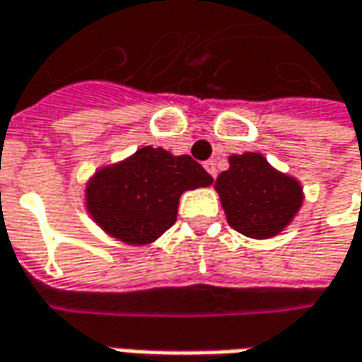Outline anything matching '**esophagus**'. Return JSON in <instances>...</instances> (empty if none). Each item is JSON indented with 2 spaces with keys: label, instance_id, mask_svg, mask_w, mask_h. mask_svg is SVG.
Masks as SVG:
<instances>
[{
  "label": "esophagus",
  "instance_id": "esophagus-1",
  "mask_svg": "<svg viewBox=\"0 0 362 362\" xmlns=\"http://www.w3.org/2000/svg\"><path fill=\"white\" fill-rule=\"evenodd\" d=\"M204 170L211 174L212 178H216V164H214V160H209V162H204Z\"/></svg>",
  "mask_w": 362,
  "mask_h": 362
}]
</instances>
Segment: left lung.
Instances as JSON below:
<instances>
[{
  "label": "left lung",
  "mask_w": 362,
  "mask_h": 362,
  "mask_svg": "<svg viewBox=\"0 0 362 362\" xmlns=\"http://www.w3.org/2000/svg\"><path fill=\"white\" fill-rule=\"evenodd\" d=\"M214 190L228 225L251 239L277 237L304 204L300 180L275 170L257 151L228 156V170L218 174Z\"/></svg>",
  "instance_id": "left-lung-1"
}]
</instances>
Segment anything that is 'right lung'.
I'll return each mask as SVG.
<instances>
[{
    "mask_svg": "<svg viewBox=\"0 0 362 362\" xmlns=\"http://www.w3.org/2000/svg\"><path fill=\"white\" fill-rule=\"evenodd\" d=\"M211 184V174L190 156L144 146L95 170L85 184V209L111 239L141 247L176 223L184 192Z\"/></svg>",
    "mask_w": 362,
    "mask_h": 362,
    "instance_id": "1",
    "label": "right lung"
}]
</instances>
